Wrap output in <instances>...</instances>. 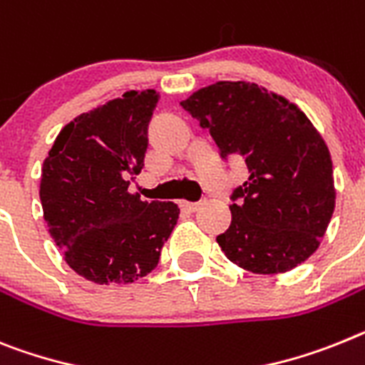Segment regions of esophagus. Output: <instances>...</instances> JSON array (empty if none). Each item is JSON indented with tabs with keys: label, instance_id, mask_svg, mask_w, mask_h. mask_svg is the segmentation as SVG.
Listing matches in <instances>:
<instances>
[{
	"label": "esophagus",
	"instance_id": "34e87169",
	"mask_svg": "<svg viewBox=\"0 0 365 365\" xmlns=\"http://www.w3.org/2000/svg\"><path fill=\"white\" fill-rule=\"evenodd\" d=\"M180 207L185 208V210H188V212H195V210L201 207V203H180Z\"/></svg>",
	"mask_w": 365,
	"mask_h": 365
}]
</instances>
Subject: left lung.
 I'll return each instance as SVG.
<instances>
[{
  "label": "left lung",
  "instance_id": "obj_1",
  "mask_svg": "<svg viewBox=\"0 0 365 365\" xmlns=\"http://www.w3.org/2000/svg\"><path fill=\"white\" fill-rule=\"evenodd\" d=\"M180 105L208 129L221 157L240 155L247 164L249 179L232 194V221L216 238L230 262L275 275L316 253L336 190L331 153L307 114L247 81H220Z\"/></svg>",
  "mask_w": 365,
  "mask_h": 365
}]
</instances>
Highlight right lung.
<instances>
[{"label":"right lung","mask_w":365,"mask_h":365,"mask_svg":"<svg viewBox=\"0 0 365 365\" xmlns=\"http://www.w3.org/2000/svg\"><path fill=\"white\" fill-rule=\"evenodd\" d=\"M155 90L73 118L43 160L40 201L68 266L96 284H129L151 273L179 220L175 203L142 201L129 177L144 168Z\"/></svg>","instance_id":"obj_1"}]
</instances>
